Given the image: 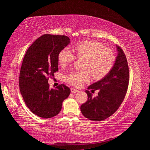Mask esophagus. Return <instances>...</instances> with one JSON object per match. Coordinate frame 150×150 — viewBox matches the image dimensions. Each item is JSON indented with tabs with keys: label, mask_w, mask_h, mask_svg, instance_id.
<instances>
[{
	"label": "esophagus",
	"mask_w": 150,
	"mask_h": 150,
	"mask_svg": "<svg viewBox=\"0 0 150 150\" xmlns=\"http://www.w3.org/2000/svg\"><path fill=\"white\" fill-rule=\"evenodd\" d=\"M71 91L72 93H76L77 92H78V90L75 89L74 88H71Z\"/></svg>",
	"instance_id": "obj_1"
}]
</instances>
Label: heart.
Returning <instances> with one entry per match:
<instances>
[{
    "label": "heart",
    "instance_id": "heart-1",
    "mask_svg": "<svg viewBox=\"0 0 150 150\" xmlns=\"http://www.w3.org/2000/svg\"><path fill=\"white\" fill-rule=\"evenodd\" d=\"M72 50L64 48L57 55V61L62 67L74 62L76 57L83 59L81 67L83 69L75 71L65 76V81L75 87H80L90 78L95 80L105 78L112 69L116 56L112 50L106 47L100 42L85 40L73 45Z\"/></svg>",
    "mask_w": 150,
    "mask_h": 150
}]
</instances>
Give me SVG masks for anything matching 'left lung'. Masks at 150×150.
Masks as SVG:
<instances>
[{
  "mask_svg": "<svg viewBox=\"0 0 150 150\" xmlns=\"http://www.w3.org/2000/svg\"><path fill=\"white\" fill-rule=\"evenodd\" d=\"M118 54L110 72L103 79L88 86V89L98 90V96L92 97L89 91H85L88 98L81 106L83 116L93 121L105 120L120 107L128 91L130 73L126 55L117 46Z\"/></svg>",
  "mask_w": 150,
  "mask_h": 150,
  "instance_id": "8db88e82",
  "label": "left lung"
}]
</instances>
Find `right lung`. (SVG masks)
Masks as SVG:
<instances>
[{"instance_id": "add662e5", "label": "right lung", "mask_w": 150, "mask_h": 150, "mask_svg": "<svg viewBox=\"0 0 150 150\" xmlns=\"http://www.w3.org/2000/svg\"><path fill=\"white\" fill-rule=\"evenodd\" d=\"M66 35L44 34L26 51L19 76L21 95L30 111L44 118L56 116L62 103L69 96L70 88L64 84L50 88L49 78L58 71L57 55L69 44Z\"/></svg>"}]
</instances>
